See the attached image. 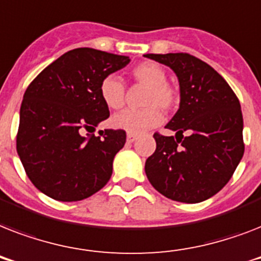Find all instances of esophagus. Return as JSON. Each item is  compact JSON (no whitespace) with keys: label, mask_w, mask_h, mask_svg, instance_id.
<instances>
[{"label":"esophagus","mask_w":261,"mask_h":261,"mask_svg":"<svg viewBox=\"0 0 261 261\" xmlns=\"http://www.w3.org/2000/svg\"><path fill=\"white\" fill-rule=\"evenodd\" d=\"M137 138H138V135L137 134H128L127 135V142L133 143L134 141H137Z\"/></svg>","instance_id":"1"}]
</instances>
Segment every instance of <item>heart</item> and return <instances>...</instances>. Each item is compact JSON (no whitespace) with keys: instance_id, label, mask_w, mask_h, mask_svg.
Masks as SVG:
<instances>
[{"instance_id":"b5f03b06","label":"heart","mask_w":261,"mask_h":261,"mask_svg":"<svg viewBox=\"0 0 261 261\" xmlns=\"http://www.w3.org/2000/svg\"><path fill=\"white\" fill-rule=\"evenodd\" d=\"M131 75L137 83L147 87L142 110H126L114 115L111 124L118 130L128 134H142L150 128H154L163 122L164 111L173 110L177 104V94L172 87L167 84V73L157 63L145 62L135 66ZM100 96L108 108L119 110L124 104L126 89L122 80L118 75H107L100 84Z\"/></svg>"}]
</instances>
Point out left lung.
Masks as SVG:
<instances>
[{
  "instance_id": "1",
  "label": "left lung",
  "mask_w": 261,
  "mask_h": 261,
  "mask_svg": "<svg viewBox=\"0 0 261 261\" xmlns=\"http://www.w3.org/2000/svg\"><path fill=\"white\" fill-rule=\"evenodd\" d=\"M177 75L180 107L167 128L155 133L157 147L145 172L160 194L199 203L226 186L244 155V120L234 92L210 65L186 53L143 55Z\"/></svg>"
}]
</instances>
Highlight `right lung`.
<instances>
[{
  "mask_svg": "<svg viewBox=\"0 0 261 261\" xmlns=\"http://www.w3.org/2000/svg\"><path fill=\"white\" fill-rule=\"evenodd\" d=\"M130 58L81 47L65 53L27 88L20 108L18 157L36 188L61 202L83 200L106 186L126 131H94L110 116L100 96L107 75Z\"/></svg>",
  "mask_w": 261,
  "mask_h": 261,
  "instance_id": "obj_1",
  "label": "right lung"
}]
</instances>
